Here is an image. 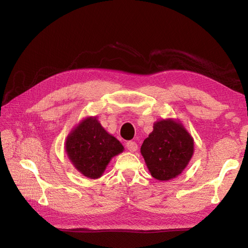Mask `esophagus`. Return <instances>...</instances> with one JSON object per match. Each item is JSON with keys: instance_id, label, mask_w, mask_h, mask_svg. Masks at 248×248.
<instances>
[{"instance_id": "34e87169", "label": "esophagus", "mask_w": 248, "mask_h": 248, "mask_svg": "<svg viewBox=\"0 0 248 248\" xmlns=\"http://www.w3.org/2000/svg\"><path fill=\"white\" fill-rule=\"evenodd\" d=\"M126 147H127V149L129 150L130 152H134V151H137V149H138V144H137L136 141L129 140V141H127V142H126Z\"/></svg>"}]
</instances>
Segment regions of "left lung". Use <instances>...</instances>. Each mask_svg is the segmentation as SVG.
Returning <instances> with one entry per match:
<instances>
[{
	"label": "left lung",
	"mask_w": 248,
	"mask_h": 248,
	"mask_svg": "<svg viewBox=\"0 0 248 248\" xmlns=\"http://www.w3.org/2000/svg\"><path fill=\"white\" fill-rule=\"evenodd\" d=\"M152 177L166 181L177 177L193 154V140L184 127L174 120L156 122L140 148Z\"/></svg>",
	"instance_id": "left-lung-1"
}]
</instances>
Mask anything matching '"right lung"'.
Wrapping results in <instances>:
<instances>
[{
	"instance_id": "obj_1",
	"label": "right lung",
	"mask_w": 248,
	"mask_h": 248,
	"mask_svg": "<svg viewBox=\"0 0 248 248\" xmlns=\"http://www.w3.org/2000/svg\"><path fill=\"white\" fill-rule=\"evenodd\" d=\"M124 150L116 138L102 128L96 118H87L66 140L69 159L82 175L96 179L106 170L111 157Z\"/></svg>"
}]
</instances>
